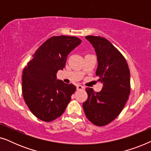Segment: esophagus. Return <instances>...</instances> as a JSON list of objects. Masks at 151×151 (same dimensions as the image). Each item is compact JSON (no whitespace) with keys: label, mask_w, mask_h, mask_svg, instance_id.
Segmentation results:
<instances>
[{"label":"esophagus","mask_w":151,"mask_h":151,"mask_svg":"<svg viewBox=\"0 0 151 151\" xmlns=\"http://www.w3.org/2000/svg\"><path fill=\"white\" fill-rule=\"evenodd\" d=\"M76 88H77L78 91H80V90L84 89V87L81 85H78L77 86H76Z\"/></svg>","instance_id":"esophagus-1"}]
</instances>
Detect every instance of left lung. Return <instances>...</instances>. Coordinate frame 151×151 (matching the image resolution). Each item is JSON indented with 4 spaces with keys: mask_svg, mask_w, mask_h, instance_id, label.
I'll return each instance as SVG.
<instances>
[{
    "mask_svg": "<svg viewBox=\"0 0 151 151\" xmlns=\"http://www.w3.org/2000/svg\"><path fill=\"white\" fill-rule=\"evenodd\" d=\"M85 38L96 51V74L103 86L100 92L86 88L88 99L82 106L88 120L102 127L114 120L124 107L131 91L130 71L124 57L108 40L94 36Z\"/></svg>",
    "mask_w": 151,
    "mask_h": 151,
    "instance_id": "left-lung-1",
    "label": "left lung"
}]
</instances>
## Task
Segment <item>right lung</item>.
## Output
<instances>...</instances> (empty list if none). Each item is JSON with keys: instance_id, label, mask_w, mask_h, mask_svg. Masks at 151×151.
Here are the masks:
<instances>
[{"instance_id": "obj_1", "label": "right lung", "mask_w": 151, "mask_h": 151, "mask_svg": "<svg viewBox=\"0 0 151 151\" xmlns=\"http://www.w3.org/2000/svg\"><path fill=\"white\" fill-rule=\"evenodd\" d=\"M81 42L75 36L51 37L37 49L24 69L22 96L32 113L41 120L51 122L62 115L76 91V86L57 80L56 74Z\"/></svg>"}]
</instances>
